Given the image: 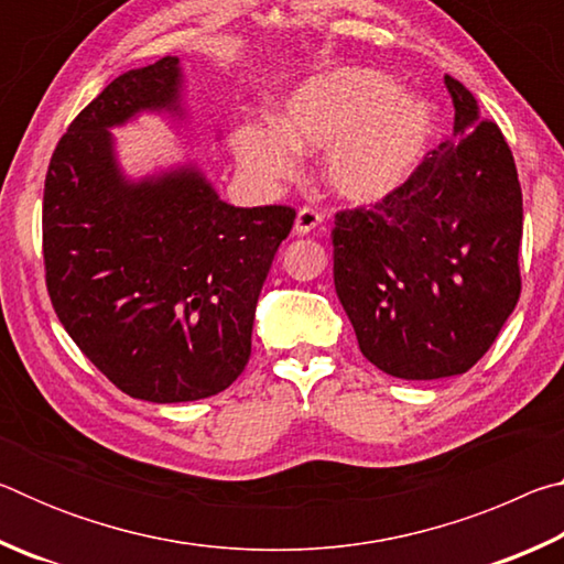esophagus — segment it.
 <instances>
[{"mask_svg": "<svg viewBox=\"0 0 564 564\" xmlns=\"http://www.w3.org/2000/svg\"><path fill=\"white\" fill-rule=\"evenodd\" d=\"M321 224H323V216L316 212V208H301V212L295 214L293 231L299 236H308V234L316 231Z\"/></svg>", "mask_w": 564, "mask_h": 564, "instance_id": "obj_1", "label": "esophagus"}]
</instances>
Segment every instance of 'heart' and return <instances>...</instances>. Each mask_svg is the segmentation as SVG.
Instances as JSON below:
<instances>
[{
	"label": "heart",
	"mask_w": 564,
	"mask_h": 564,
	"mask_svg": "<svg viewBox=\"0 0 564 564\" xmlns=\"http://www.w3.org/2000/svg\"><path fill=\"white\" fill-rule=\"evenodd\" d=\"M431 104L395 89L388 74L340 66L311 76L281 101L275 121L234 133V156L253 186L275 191L299 156L326 149L323 178L343 202L370 206L398 194L433 141Z\"/></svg>",
	"instance_id": "heart-1"
}]
</instances>
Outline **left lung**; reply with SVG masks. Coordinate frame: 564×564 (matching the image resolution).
Instances as JSON below:
<instances>
[{
    "label": "left lung",
    "mask_w": 564,
    "mask_h": 564,
    "mask_svg": "<svg viewBox=\"0 0 564 564\" xmlns=\"http://www.w3.org/2000/svg\"><path fill=\"white\" fill-rule=\"evenodd\" d=\"M453 139L370 212H340L333 281L360 352L403 380L470 370L520 299L522 191L508 141L453 76Z\"/></svg>",
    "instance_id": "8db88e82"
}]
</instances>
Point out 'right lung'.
I'll list each match as a JSON object with an SVG mask.
<instances>
[{
	"label": "right lung",
	"instance_id": "add662e5",
	"mask_svg": "<svg viewBox=\"0 0 564 564\" xmlns=\"http://www.w3.org/2000/svg\"><path fill=\"white\" fill-rule=\"evenodd\" d=\"M147 113L191 119L178 56L117 76L56 144L42 216L46 289L113 386L186 403L243 373L256 303L295 212L226 204L191 154L127 174L111 129Z\"/></svg>",
	"mask_w": 564,
	"mask_h": 564
}]
</instances>
